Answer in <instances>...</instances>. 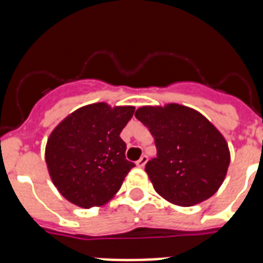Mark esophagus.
<instances>
[{"label":"esophagus","mask_w":263,"mask_h":263,"mask_svg":"<svg viewBox=\"0 0 263 263\" xmlns=\"http://www.w3.org/2000/svg\"><path fill=\"white\" fill-rule=\"evenodd\" d=\"M146 162H147V157H146V155H142V157H141L138 160H137L136 164L138 167H141V168H142V167H145Z\"/></svg>","instance_id":"obj_1"}]
</instances>
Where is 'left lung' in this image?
I'll list each match as a JSON object with an SVG mask.
<instances>
[{"mask_svg": "<svg viewBox=\"0 0 263 263\" xmlns=\"http://www.w3.org/2000/svg\"><path fill=\"white\" fill-rule=\"evenodd\" d=\"M136 118L148 127L157 157L145 171L170 203L190 206L210 199L224 182L231 154L222 134L199 111L179 104L142 106Z\"/></svg>", "mask_w": 263, "mask_h": 263, "instance_id": "left-lung-1", "label": "left lung"}]
</instances>
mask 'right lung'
Wrapping results in <instances>:
<instances>
[{
  "label": "right lung",
  "instance_id": "obj_1",
  "mask_svg": "<svg viewBox=\"0 0 263 263\" xmlns=\"http://www.w3.org/2000/svg\"><path fill=\"white\" fill-rule=\"evenodd\" d=\"M134 106L97 103L79 108L52 130L46 163L53 185L75 205L100 206L118 192L134 167L120 134Z\"/></svg>",
  "mask_w": 263,
  "mask_h": 263
}]
</instances>
